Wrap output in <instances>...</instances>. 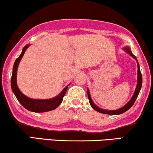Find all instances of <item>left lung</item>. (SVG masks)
Segmentation results:
<instances>
[{
	"label": "left lung",
	"mask_w": 153,
	"mask_h": 153,
	"mask_svg": "<svg viewBox=\"0 0 153 153\" xmlns=\"http://www.w3.org/2000/svg\"><path fill=\"white\" fill-rule=\"evenodd\" d=\"M124 50L126 51V52H127L128 54L131 55V56L132 57H134V58L136 59V61H138L137 59H136V56H135V55L131 53V51L129 47L127 46V47L124 48ZM137 65H138V81H137V85H136V90H135V92H134V95H133L132 98H131V100L129 101H128V102L127 103V104L125 105L124 107H122V108L118 109V110H103V109H101L100 108H98V106L95 105L94 101H93L92 99H91L89 90L88 88H87V94H88V98L89 102H90L91 106L92 107V108H94L95 110H96L97 112L102 113V114H112V115H115V114H122V113H124V112H126V111L129 110V109L133 106V105L134 104L135 101H136V98H137V97L138 96V94H139L140 90V88H141V86H142V75H141V72H140V70L139 63H138V62H137Z\"/></svg>",
	"instance_id": "8db88e82"
}]
</instances>
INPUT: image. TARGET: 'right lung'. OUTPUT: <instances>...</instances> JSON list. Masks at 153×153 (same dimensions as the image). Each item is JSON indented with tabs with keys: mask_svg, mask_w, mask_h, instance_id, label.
<instances>
[{
	"mask_svg": "<svg viewBox=\"0 0 153 153\" xmlns=\"http://www.w3.org/2000/svg\"><path fill=\"white\" fill-rule=\"evenodd\" d=\"M29 46V45H26L23 48L22 52L20 55L16 59L15 62L14 63L13 74H12L11 77L12 90H13V92L15 94L16 98L22 104V105L27 109V110L34 112H45L53 110L55 108H57L61 104V102H62L63 97L65 96V94H66V91L67 88H68L69 84L63 89L62 92L58 96L53 98L47 99V100H38V99L29 98L28 97L25 96L19 91L18 86L17 85V68H18V65L19 62H20L21 59L22 58L26 50L28 48Z\"/></svg>",
	"mask_w": 153,
	"mask_h": 153,
	"instance_id": "obj_1",
	"label": "right lung"
}]
</instances>
